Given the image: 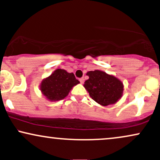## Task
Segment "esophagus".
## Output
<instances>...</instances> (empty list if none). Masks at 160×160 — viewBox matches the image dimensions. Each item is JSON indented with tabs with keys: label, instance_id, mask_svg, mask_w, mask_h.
<instances>
[{
	"label": "esophagus",
	"instance_id": "34e87169",
	"mask_svg": "<svg viewBox=\"0 0 160 160\" xmlns=\"http://www.w3.org/2000/svg\"><path fill=\"white\" fill-rule=\"evenodd\" d=\"M79 80H80V83H83V82H84V79H83V78H80V79H79Z\"/></svg>",
	"mask_w": 160,
	"mask_h": 160
}]
</instances>
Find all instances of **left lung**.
I'll list each match as a JSON object with an SVG mask.
<instances>
[{"label": "left lung", "instance_id": "left-lung-1", "mask_svg": "<svg viewBox=\"0 0 160 160\" xmlns=\"http://www.w3.org/2000/svg\"><path fill=\"white\" fill-rule=\"evenodd\" d=\"M86 74L89 78L85 81L84 87L97 103L107 106L121 98L123 85L120 80L98 70L89 71Z\"/></svg>", "mask_w": 160, "mask_h": 160}]
</instances>
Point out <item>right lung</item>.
I'll return each instance as SVG.
<instances>
[{"label":"right lung","mask_w":160,"mask_h":160,"mask_svg":"<svg viewBox=\"0 0 160 160\" xmlns=\"http://www.w3.org/2000/svg\"><path fill=\"white\" fill-rule=\"evenodd\" d=\"M79 82L73 73H68L63 69H57L49 78L42 81L40 90L49 100H62L67 96L73 86Z\"/></svg>","instance_id":"add662e5"}]
</instances>
